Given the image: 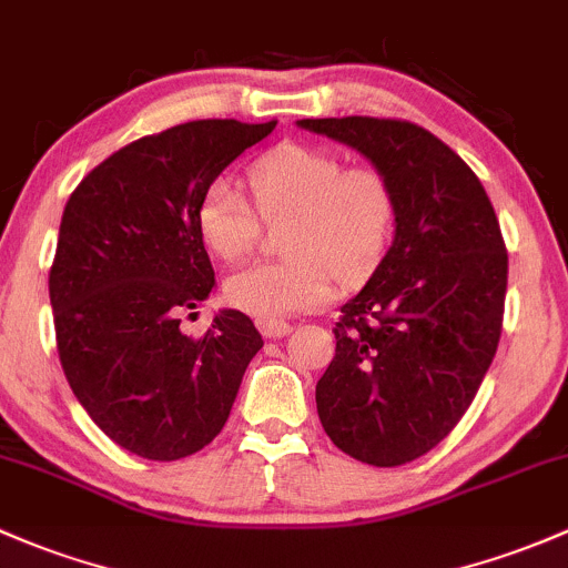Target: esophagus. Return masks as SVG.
Returning a JSON list of instances; mask_svg holds the SVG:
<instances>
[{"label":"esophagus","mask_w":568,"mask_h":568,"mask_svg":"<svg viewBox=\"0 0 568 568\" xmlns=\"http://www.w3.org/2000/svg\"><path fill=\"white\" fill-rule=\"evenodd\" d=\"M258 329H261V334H264L266 339H280V337H285V334L294 332V326H291L288 321L268 318V321H258Z\"/></svg>","instance_id":"34e87169"}]
</instances>
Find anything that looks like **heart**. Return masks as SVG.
<instances>
[{
  "label": "heart",
  "instance_id": "obj_1",
  "mask_svg": "<svg viewBox=\"0 0 568 568\" xmlns=\"http://www.w3.org/2000/svg\"><path fill=\"white\" fill-rule=\"evenodd\" d=\"M247 187L266 223L285 220V258L231 274L225 300L242 313L268 321L321 307L337 277L362 283L389 250L397 195L375 165H345L315 143H280L250 165ZM195 229L220 261H242L258 244L261 220L234 184L217 179L201 195Z\"/></svg>",
  "mask_w": 568,
  "mask_h": 568
}]
</instances>
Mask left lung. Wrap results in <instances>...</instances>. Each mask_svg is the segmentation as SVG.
I'll return each instance as SVG.
<instances>
[{
  "mask_svg": "<svg viewBox=\"0 0 568 568\" xmlns=\"http://www.w3.org/2000/svg\"><path fill=\"white\" fill-rule=\"evenodd\" d=\"M296 124L362 152L397 195L394 242L339 310L315 403L345 455L375 468L405 465L455 429L493 364L509 274L498 217L479 176L419 124Z\"/></svg>",
  "mask_w": 568,
  "mask_h": 568,
  "instance_id": "obj_1",
  "label": "left lung"
}]
</instances>
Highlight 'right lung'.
Wrapping results in <instances>:
<instances>
[{
    "label": "right lung",
    "mask_w": 568,
    "mask_h": 568,
    "mask_svg": "<svg viewBox=\"0 0 568 568\" xmlns=\"http://www.w3.org/2000/svg\"><path fill=\"white\" fill-rule=\"evenodd\" d=\"M274 124L199 119L143 135L64 206L48 274L59 362L94 425L133 455L171 463L212 444L264 345L239 310L199 339L179 324L214 288L201 195Z\"/></svg>",
    "instance_id": "right-lung-1"
}]
</instances>
